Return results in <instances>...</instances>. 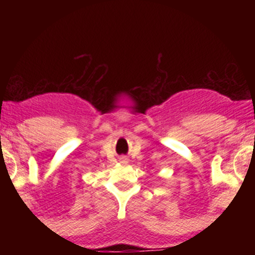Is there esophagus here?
I'll return each instance as SVG.
<instances>
[{"label": "esophagus", "instance_id": "34e87169", "mask_svg": "<svg viewBox=\"0 0 255 255\" xmlns=\"http://www.w3.org/2000/svg\"><path fill=\"white\" fill-rule=\"evenodd\" d=\"M122 160H123V161H125V160H127V158H122Z\"/></svg>", "mask_w": 255, "mask_h": 255}]
</instances>
